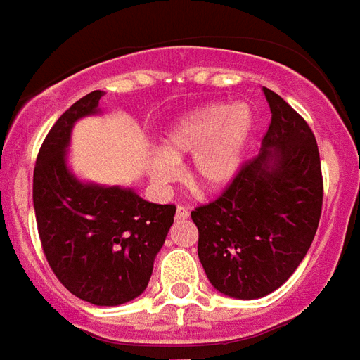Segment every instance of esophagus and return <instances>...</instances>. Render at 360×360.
Returning a JSON list of instances; mask_svg holds the SVG:
<instances>
[{
  "label": "esophagus",
  "mask_w": 360,
  "mask_h": 360,
  "mask_svg": "<svg viewBox=\"0 0 360 360\" xmlns=\"http://www.w3.org/2000/svg\"><path fill=\"white\" fill-rule=\"evenodd\" d=\"M190 219V211H188V207L178 205L176 207V220H186Z\"/></svg>",
  "instance_id": "34e87169"
}]
</instances>
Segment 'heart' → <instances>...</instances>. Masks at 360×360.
Here are the masks:
<instances>
[{
  "label": "heart",
  "mask_w": 360,
  "mask_h": 360,
  "mask_svg": "<svg viewBox=\"0 0 360 360\" xmlns=\"http://www.w3.org/2000/svg\"><path fill=\"white\" fill-rule=\"evenodd\" d=\"M255 130V112L248 103L230 107L212 103L184 115L162 138V153L149 162L155 184L167 186L180 174L184 157H191L188 180L199 191L226 188L241 169L245 149Z\"/></svg>",
  "instance_id": "b5f03b06"
}]
</instances>
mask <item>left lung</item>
Segmentation results:
<instances>
[{
  "instance_id": "8db88e82",
  "label": "left lung",
  "mask_w": 360,
  "mask_h": 360,
  "mask_svg": "<svg viewBox=\"0 0 360 360\" xmlns=\"http://www.w3.org/2000/svg\"><path fill=\"white\" fill-rule=\"evenodd\" d=\"M263 91L272 119L261 153L214 201L191 211L209 282L236 299L264 297L284 284L311 248L322 212L313 130L278 94Z\"/></svg>"
}]
</instances>
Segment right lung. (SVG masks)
<instances>
[{
  "label": "right lung",
  "instance_id": "obj_1",
  "mask_svg": "<svg viewBox=\"0 0 360 360\" xmlns=\"http://www.w3.org/2000/svg\"><path fill=\"white\" fill-rule=\"evenodd\" d=\"M91 91L57 119L34 167V212L41 248L67 290L99 307L122 305L149 284L153 261L174 222V205H157L119 186L84 184L67 167L78 119L99 112Z\"/></svg>",
  "mask_w": 360,
  "mask_h": 360
}]
</instances>
